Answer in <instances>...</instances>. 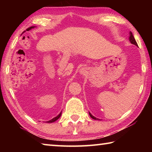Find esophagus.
Listing matches in <instances>:
<instances>
[{"mask_svg": "<svg viewBox=\"0 0 152 152\" xmlns=\"http://www.w3.org/2000/svg\"><path fill=\"white\" fill-rule=\"evenodd\" d=\"M86 72V70L85 68H82L80 70V74H84Z\"/></svg>", "mask_w": 152, "mask_h": 152, "instance_id": "esophagus-1", "label": "esophagus"}]
</instances>
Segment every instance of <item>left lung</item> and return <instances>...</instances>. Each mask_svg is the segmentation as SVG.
<instances>
[{
  "label": "left lung",
  "mask_w": 152,
  "mask_h": 152,
  "mask_svg": "<svg viewBox=\"0 0 152 152\" xmlns=\"http://www.w3.org/2000/svg\"><path fill=\"white\" fill-rule=\"evenodd\" d=\"M129 42H131V43H132V44H133V45H135L136 46H137V42H136V41L134 37H133L132 33L131 32V31L129 33ZM89 115H90V117L92 118V119H93L94 120H100L99 119H98V118H96L95 117H94L93 115H92L90 112H89Z\"/></svg>",
  "instance_id": "1"
}]
</instances>
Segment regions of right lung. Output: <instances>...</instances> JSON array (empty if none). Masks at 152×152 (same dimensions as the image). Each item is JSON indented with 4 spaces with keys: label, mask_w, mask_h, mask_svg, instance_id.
<instances>
[{
    "label": "right lung",
    "mask_w": 152,
    "mask_h": 152,
    "mask_svg": "<svg viewBox=\"0 0 152 152\" xmlns=\"http://www.w3.org/2000/svg\"><path fill=\"white\" fill-rule=\"evenodd\" d=\"M35 26H32V27H29L28 28V29H26V31H29V30H31V29H33V28H35ZM61 111L60 113V114H59L58 116H56V117H54V118H53L52 119H51V120H50V121H46L47 123H53V122H54V121H56V120H58L59 118H60V117H61Z\"/></svg>",
    "instance_id": "add662e5"
}]
</instances>
